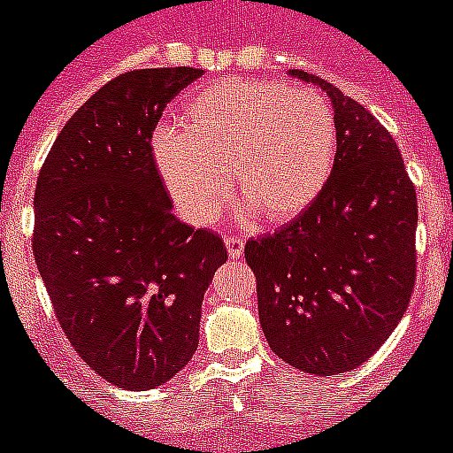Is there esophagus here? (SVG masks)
Listing matches in <instances>:
<instances>
[{
	"instance_id": "esophagus-1",
	"label": "esophagus",
	"mask_w": 453,
	"mask_h": 453,
	"mask_svg": "<svg viewBox=\"0 0 453 453\" xmlns=\"http://www.w3.org/2000/svg\"><path fill=\"white\" fill-rule=\"evenodd\" d=\"M226 249H227V255H230L232 259H237L239 255L243 253V239L242 237H226Z\"/></svg>"
}]
</instances>
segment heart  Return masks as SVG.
I'll return each instance as SVG.
<instances>
[{
	"label": "heart",
	"instance_id": "heart-1",
	"mask_svg": "<svg viewBox=\"0 0 453 453\" xmlns=\"http://www.w3.org/2000/svg\"><path fill=\"white\" fill-rule=\"evenodd\" d=\"M152 157L180 214L211 226L232 196L239 216L294 221L324 194L337 159V120L317 93L280 81L226 77L188 97L180 129L152 136Z\"/></svg>",
	"mask_w": 453,
	"mask_h": 453
}]
</instances>
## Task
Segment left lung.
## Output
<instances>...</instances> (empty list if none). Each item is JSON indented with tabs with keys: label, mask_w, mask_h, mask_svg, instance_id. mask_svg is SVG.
Here are the masks:
<instances>
[{
	"label": "left lung",
	"mask_w": 453,
	"mask_h": 453,
	"mask_svg": "<svg viewBox=\"0 0 453 453\" xmlns=\"http://www.w3.org/2000/svg\"><path fill=\"white\" fill-rule=\"evenodd\" d=\"M319 86L337 120V159L324 194L273 234L246 243L259 326L298 372L335 376L390 337L415 285L417 196L390 132L340 88Z\"/></svg>",
	"instance_id": "left-lung-1"
}]
</instances>
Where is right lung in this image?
I'll return each instance as SVG.
<instances>
[{"label":"right lung","instance_id":"right-lung-1","mask_svg":"<svg viewBox=\"0 0 453 453\" xmlns=\"http://www.w3.org/2000/svg\"><path fill=\"white\" fill-rule=\"evenodd\" d=\"M198 68L125 73L54 141L34 196V257L63 333L102 379L152 390L198 349L221 237L173 214L150 139Z\"/></svg>","mask_w":453,"mask_h":453}]
</instances>
